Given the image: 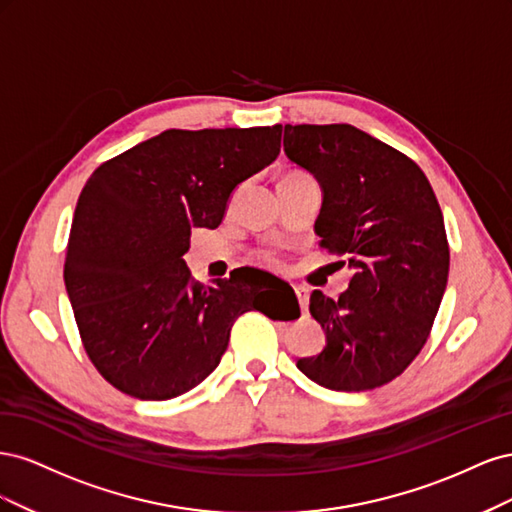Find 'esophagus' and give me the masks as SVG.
I'll list each match as a JSON object with an SVG mask.
<instances>
[{
  "label": "esophagus",
  "mask_w": 512,
  "mask_h": 512,
  "mask_svg": "<svg viewBox=\"0 0 512 512\" xmlns=\"http://www.w3.org/2000/svg\"><path fill=\"white\" fill-rule=\"evenodd\" d=\"M294 292H297V299H299V305L305 312L307 305H309V290L305 286H294Z\"/></svg>",
  "instance_id": "esophagus-1"
}]
</instances>
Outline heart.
<instances>
[{
    "label": "heart",
    "instance_id": "1",
    "mask_svg": "<svg viewBox=\"0 0 512 512\" xmlns=\"http://www.w3.org/2000/svg\"><path fill=\"white\" fill-rule=\"evenodd\" d=\"M294 175H297V173H294ZM265 258H267V260H271V256H269V254H267V256H265Z\"/></svg>",
    "mask_w": 512,
    "mask_h": 512
}]
</instances>
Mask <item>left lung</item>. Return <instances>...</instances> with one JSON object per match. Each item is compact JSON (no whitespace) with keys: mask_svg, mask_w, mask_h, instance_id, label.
Segmentation results:
<instances>
[{"mask_svg":"<svg viewBox=\"0 0 512 512\" xmlns=\"http://www.w3.org/2000/svg\"><path fill=\"white\" fill-rule=\"evenodd\" d=\"M284 151L320 183V247L352 269L339 299L309 297L327 346L297 367L331 391L378 389L416 359L444 297L451 256L438 198L408 156L348 123H286Z\"/></svg>","mask_w":512,"mask_h":512,"instance_id":"obj_1","label":"left lung"}]
</instances>
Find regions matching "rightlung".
<instances>
[{
	"mask_svg": "<svg viewBox=\"0 0 512 512\" xmlns=\"http://www.w3.org/2000/svg\"><path fill=\"white\" fill-rule=\"evenodd\" d=\"M282 126L166 130L104 162L74 209L64 282L85 352L136 399L194 389L220 365L235 320L258 309L247 277L203 286L183 254L194 228H218L230 194L280 156ZM269 292V290H265ZM260 292V294H265Z\"/></svg>",
	"mask_w": 512,
	"mask_h": 512,
	"instance_id": "right-lung-1",
	"label": "right lung"
}]
</instances>
